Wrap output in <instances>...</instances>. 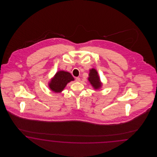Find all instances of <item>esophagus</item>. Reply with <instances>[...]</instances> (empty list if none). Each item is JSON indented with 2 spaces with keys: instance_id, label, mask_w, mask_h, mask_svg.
Listing matches in <instances>:
<instances>
[{
  "instance_id": "1",
  "label": "esophagus",
  "mask_w": 157,
  "mask_h": 157,
  "mask_svg": "<svg viewBox=\"0 0 157 157\" xmlns=\"http://www.w3.org/2000/svg\"><path fill=\"white\" fill-rule=\"evenodd\" d=\"M75 81L76 82H79V81H81V79H80V78L77 77V78H76V79H75Z\"/></svg>"
}]
</instances>
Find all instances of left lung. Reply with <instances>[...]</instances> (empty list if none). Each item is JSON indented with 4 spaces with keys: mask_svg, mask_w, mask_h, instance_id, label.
<instances>
[{
    "mask_svg": "<svg viewBox=\"0 0 157 157\" xmlns=\"http://www.w3.org/2000/svg\"><path fill=\"white\" fill-rule=\"evenodd\" d=\"M88 80L95 90H98L101 88L102 83L100 82V77L98 74V72L94 68H91L90 70Z\"/></svg>",
    "mask_w": 157,
    "mask_h": 157,
    "instance_id": "1",
    "label": "left lung"
}]
</instances>
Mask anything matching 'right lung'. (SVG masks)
Masks as SVG:
<instances>
[{
  "mask_svg": "<svg viewBox=\"0 0 157 157\" xmlns=\"http://www.w3.org/2000/svg\"><path fill=\"white\" fill-rule=\"evenodd\" d=\"M74 78L68 72L59 71L49 83V87L55 93H61L66 86L67 84Z\"/></svg>",
  "mask_w": 157,
  "mask_h": 157,
  "instance_id": "1",
  "label": "right lung"
}]
</instances>
